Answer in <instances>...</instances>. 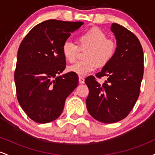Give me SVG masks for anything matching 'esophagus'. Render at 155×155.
I'll list each match as a JSON object with an SVG mask.
<instances>
[{
	"label": "esophagus",
	"instance_id": "1",
	"mask_svg": "<svg viewBox=\"0 0 155 155\" xmlns=\"http://www.w3.org/2000/svg\"><path fill=\"white\" fill-rule=\"evenodd\" d=\"M79 81L80 84H84V78L83 76H79Z\"/></svg>",
	"mask_w": 155,
	"mask_h": 155
}]
</instances>
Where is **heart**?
Listing matches in <instances>:
<instances>
[{
  "instance_id": "1",
  "label": "heart",
  "mask_w": 155,
  "mask_h": 155,
  "mask_svg": "<svg viewBox=\"0 0 155 155\" xmlns=\"http://www.w3.org/2000/svg\"><path fill=\"white\" fill-rule=\"evenodd\" d=\"M77 44L71 41L64 42L62 53L69 63H74L77 58L80 47L87 49L84 60L79 61L68 67V71L79 76H84L95 70L97 66H106L116 54L117 44L112 39L107 38L106 34L100 28L93 27L77 37Z\"/></svg>"
}]
</instances>
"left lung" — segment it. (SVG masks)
I'll return each mask as SVG.
<instances>
[{"label":"left lung","instance_id":"8db88e82","mask_svg":"<svg viewBox=\"0 0 155 155\" xmlns=\"http://www.w3.org/2000/svg\"><path fill=\"white\" fill-rule=\"evenodd\" d=\"M111 30L117 39L116 54L95 74L97 79H107L103 84L93 76L84 81L89 88V113L104 123H114L129 114L139 96L143 75V51L136 35L117 23L111 25Z\"/></svg>","mask_w":155,"mask_h":155}]
</instances>
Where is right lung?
I'll list each match as a JSON object with an SVG mask.
<instances>
[{"label":"right lung","mask_w":155,"mask_h":155,"mask_svg":"<svg viewBox=\"0 0 155 155\" xmlns=\"http://www.w3.org/2000/svg\"><path fill=\"white\" fill-rule=\"evenodd\" d=\"M83 24L44 21L31 29L19 45L15 71L17 100L35 122L48 123L58 119L66 97L77 87V74L58 75L66 65L63 44Z\"/></svg>","instance_id":"right-lung-1"}]
</instances>
